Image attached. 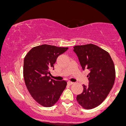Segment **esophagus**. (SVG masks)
<instances>
[{
	"instance_id": "obj_1",
	"label": "esophagus",
	"mask_w": 126,
	"mask_h": 126,
	"mask_svg": "<svg viewBox=\"0 0 126 126\" xmlns=\"http://www.w3.org/2000/svg\"><path fill=\"white\" fill-rule=\"evenodd\" d=\"M73 83L74 82H71V81H68V82H67V83H68V85H71L73 84Z\"/></svg>"
}]
</instances>
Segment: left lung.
<instances>
[{"label": "left lung", "instance_id": "left-lung-1", "mask_svg": "<svg viewBox=\"0 0 126 126\" xmlns=\"http://www.w3.org/2000/svg\"><path fill=\"white\" fill-rule=\"evenodd\" d=\"M83 70L88 69L89 85H83V90L77 101L85 109L97 107L107 97L114 84L115 70L109 53L95 45L74 47Z\"/></svg>", "mask_w": 126, "mask_h": 126}]
</instances>
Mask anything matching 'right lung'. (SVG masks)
<instances>
[{"instance_id":"obj_1","label":"right lung","mask_w":126,"mask_h":126,"mask_svg":"<svg viewBox=\"0 0 126 126\" xmlns=\"http://www.w3.org/2000/svg\"><path fill=\"white\" fill-rule=\"evenodd\" d=\"M67 49L53 45H39L31 49L24 60L25 85L33 98L44 107L53 106L66 88V81H56L49 75L57 57Z\"/></svg>"}]
</instances>
